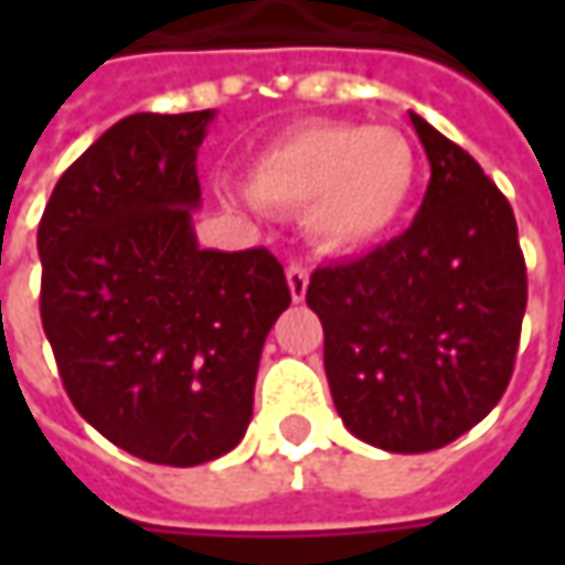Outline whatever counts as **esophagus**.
Here are the masks:
<instances>
[{"mask_svg": "<svg viewBox=\"0 0 565 565\" xmlns=\"http://www.w3.org/2000/svg\"><path fill=\"white\" fill-rule=\"evenodd\" d=\"M286 282H289L292 301H305V292H308V270H305L301 264H289V270H286Z\"/></svg>", "mask_w": 565, "mask_h": 565, "instance_id": "esophagus-1", "label": "esophagus"}]
</instances>
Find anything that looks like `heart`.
Segmentation results:
<instances>
[{"mask_svg": "<svg viewBox=\"0 0 565 565\" xmlns=\"http://www.w3.org/2000/svg\"><path fill=\"white\" fill-rule=\"evenodd\" d=\"M418 185V157L396 128L311 121L279 135L250 169V194L267 206H305L317 238L355 248L402 220Z\"/></svg>", "mask_w": 565, "mask_h": 565, "instance_id": "heart-1", "label": "heart"}]
</instances>
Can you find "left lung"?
<instances>
[{"instance_id": "8db88e82", "label": "left lung", "mask_w": 565, "mask_h": 565, "mask_svg": "<svg viewBox=\"0 0 565 565\" xmlns=\"http://www.w3.org/2000/svg\"><path fill=\"white\" fill-rule=\"evenodd\" d=\"M430 182L415 223L320 267L308 308L342 424L386 452L452 444L500 402L529 301L510 201L459 143L408 113Z\"/></svg>"}]
</instances>
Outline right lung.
<instances>
[{"mask_svg":"<svg viewBox=\"0 0 565 565\" xmlns=\"http://www.w3.org/2000/svg\"><path fill=\"white\" fill-rule=\"evenodd\" d=\"M213 109L135 113L53 188L40 317L68 399L125 452L201 466L242 444L267 333L292 301L267 248L198 245Z\"/></svg>","mask_w":565,"mask_h":565,"instance_id":"1","label":"right lung"}]
</instances>
